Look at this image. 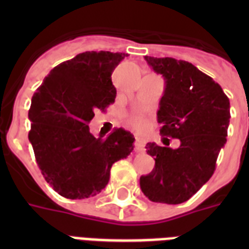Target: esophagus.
Returning <instances> with one entry per match:
<instances>
[{
    "instance_id": "esophagus-1",
    "label": "esophagus",
    "mask_w": 249,
    "mask_h": 249,
    "mask_svg": "<svg viewBox=\"0 0 249 249\" xmlns=\"http://www.w3.org/2000/svg\"><path fill=\"white\" fill-rule=\"evenodd\" d=\"M134 148L137 152H143L144 151V141L140 137L136 138V143H134Z\"/></svg>"
}]
</instances>
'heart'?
<instances>
[{"instance_id":"1","label":"heart","mask_w":249,"mask_h":249,"mask_svg":"<svg viewBox=\"0 0 249 249\" xmlns=\"http://www.w3.org/2000/svg\"><path fill=\"white\" fill-rule=\"evenodd\" d=\"M128 123L137 130H143L147 126V120L141 115H132L128 117Z\"/></svg>"}]
</instances>
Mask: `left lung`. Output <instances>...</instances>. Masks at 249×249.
<instances>
[{"label":"left lung","mask_w":249,"mask_h":249,"mask_svg":"<svg viewBox=\"0 0 249 249\" xmlns=\"http://www.w3.org/2000/svg\"><path fill=\"white\" fill-rule=\"evenodd\" d=\"M165 80L158 121L164 140L178 138V148L146 144L155 168L140 178L142 193L155 203L181 204L212 177L226 143L230 102L218 84L194 64L174 58L144 56ZM169 141V140H168Z\"/></svg>","instance_id":"left-lung-1"}]
</instances>
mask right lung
<instances>
[{"instance_id": "right-lung-1", "label": "right lung", "mask_w": 249, "mask_h": 249, "mask_svg": "<svg viewBox=\"0 0 249 249\" xmlns=\"http://www.w3.org/2000/svg\"><path fill=\"white\" fill-rule=\"evenodd\" d=\"M126 55L81 53L53 68L33 94L29 142L46 182L67 199L101 193L108 183L112 164L134 148V137L123 128L106 140L89 132L94 112L106 111L115 102L111 75Z\"/></svg>"}]
</instances>
